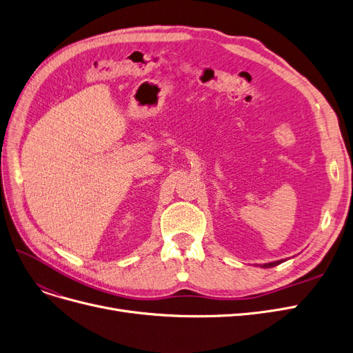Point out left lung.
Instances as JSON below:
<instances>
[{
	"mask_svg": "<svg viewBox=\"0 0 353 353\" xmlns=\"http://www.w3.org/2000/svg\"><path fill=\"white\" fill-rule=\"evenodd\" d=\"M283 262H285V261L281 259V261H275V262H270V263H263V265H261V268H272V266H276Z\"/></svg>",
	"mask_w": 353,
	"mask_h": 353,
	"instance_id": "obj_1",
	"label": "left lung"
}]
</instances>
